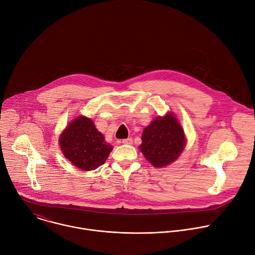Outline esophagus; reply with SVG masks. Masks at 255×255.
I'll list each match as a JSON object with an SVG mask.
<instances>
[{
    "instance_id": "obj_1",
    "label": "esophagus",
    "mask_w": 255,
    "mask_h": 255,
    "mask_svg": "<svg viewBox=\"0 0 255 255\" xmlns=\"http://www.w3.org/2000/svg\"><path fill=\"white\" fill-rule=\"evenodd\" d=\"M122 143L124 144H127V145H132L133 144V139L132 138H127V139H124L122 141Z\"/></svg>"
}]
</instances>
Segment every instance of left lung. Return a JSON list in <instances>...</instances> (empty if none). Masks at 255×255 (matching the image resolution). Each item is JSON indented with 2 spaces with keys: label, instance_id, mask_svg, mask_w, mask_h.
<instances>
[{
  "label": "left lung",
  "instance_id": "1",
  "mask_svg": "<svg viewBox=\"0 0 255 255\" xmlns=\"http://www.w3.org/2000/svg\"><path fill=\"white\" fill-rule=\"evenodd\" d=\"M141 139L142 154L155 167L166 166L177 159L187 142L184 129L172 113L156 117L143 130Z\"/></svg>",
  "mask_w": 255,
  "mask_h": 255
}]
</instances>
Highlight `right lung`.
<instances>
[{
    "label": "right lung",
    "mask_w": 255,
    "mask_h": 255,
    "mask_svg": "<svg viewBox=\"0 0 255 255\" xmlns=\"http://www.w3.org/2000/svg\"><path fill=\"white\" fill-rule=\"evenodd\" d=\"M59 146L66 159L86 171L104 164L113 150L94 122L85 116H79L68 124L59 137Z\"/></svg>",
    "instance_id": "1"
}]
</instances>
